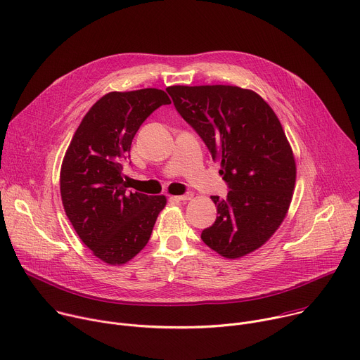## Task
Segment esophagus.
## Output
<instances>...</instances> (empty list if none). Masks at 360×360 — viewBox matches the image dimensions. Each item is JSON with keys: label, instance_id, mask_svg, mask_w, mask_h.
<instances>
[{"label": "esophagus", "instance_id": "34e87169", "mask_svg": "<svg viewBox=\"0 0 360 360\" xmlns=\"http://www.w3.org/2000/svg\"><path fill=\"white\" fill-rule=\"evenodd\" d=\"M172 198H175V199H178V200H189V199L193 198V193H192V192H188V193H185V195H176V196H172Z\"/></svg>", "mask_w": 360, "mask_h": 360}]
</instances>
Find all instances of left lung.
Masks as SVG:
<instances>
[{"instance_id": "left-lung-1", "label": "left lung", "mask_w": 360, "mask_h": 360, "mask_svg": "<svg viewBox=\"0 0 360 360\" xmlns=\"http://www.w3.org/2000/svg\"><path fill=\"white\" fill-rule=\"evenodd\" d=\"M181 117L208 146L229 186L211 196L217 221L202 240L224 258L261 248L283 222L293 196L296 162L274 110L252 89L233 85L167 88Z\"/></svg>"}]
</instances>
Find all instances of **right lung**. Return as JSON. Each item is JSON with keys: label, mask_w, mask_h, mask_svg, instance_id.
<instances>
[{"label": "right lung", "mask_w": 360, "mask_h": 360, "mask_svg": "<svg viewBox=\"0 0 360 360\" xmlns=\"http://www.w3.org/2000/svg\"><path fill=\"white\" fill-rule=\"evenodd\" d=\"M168 104L167 92L157 88L108 92L85 114L65 152L60 174L65 214L108 265H124L145 248L167 205L164 195L128 191L122 161L142 122Z\"/></svg>", "instance_id": "1"}]
</instances>
